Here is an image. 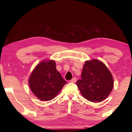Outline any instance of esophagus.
I'll list each match as a JSON object with an SVG mask.
<instances>
[{
  "label": "esophagus",
  "instance_id": "34e87169",
  "mask_svg": "<svg viewBox=\"0 0 132 132\" xmlns=\"http://www.w3.org/2000/svg\"><path fill=\"white\" fill-rule=\"evenodd\" d=\"M76 80H77L76 78V77H73V79H71L70 81L71 82H73V83H75V82H76Z\"/></svg>",
  "mask_w": 132,
  "mask_h": 132
}]
</instances>
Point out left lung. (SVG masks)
<instances>
[{
	"label": "left lung",
	"instance_id": "8db88e82",
	"mask_svg": "<svg viewBox=\"0 0 132 132\" xmlns=\"http://www.w3.org/2000/svg\"><path fill=\"white\" fill-rule=\"evenodd\" d=\"M81 78L76 84L82 95L90 101H104L112 90V76L106 66L98 60L85 62Z\"/></svg>",
	"mask_w": 132,
	"mask_h": 132
}]
</instances>
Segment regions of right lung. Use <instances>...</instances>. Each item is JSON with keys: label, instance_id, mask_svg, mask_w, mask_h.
Instances as JSON below:
<instances>
[{"label": "right lung", "instance_id": "right-lung-1", "mask_svg": "<svg viewBox=\"0 0 132 132\" xmlns=\"http://www.w3.org/2000/svg\"><path fill=\"white\" fill-rule=\"evenodd\" d=\"M66 83L56 70L53 61H44L39 63L29 79L31 91L41 101L52 100Z\"/></svg>", "mask_w": 132, "mask_h": 132}]
</instances>
